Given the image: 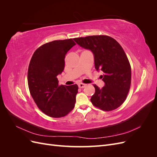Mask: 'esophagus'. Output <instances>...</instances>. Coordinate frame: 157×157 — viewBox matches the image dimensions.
<instances>
[{
	"label": "esophagus",
	"mask_w": 157,
	"mask_h": 157,
	"mask_svg": "<svg viewBox=\"0 0 157 157\" xmlns=\"http://www.w3.org/2000/svg\"><path fill=\"white\" fill-rule=\"evenodd\" d=\"M78 85V87L80 88H83L84 87H86V84H83V83H79Z\"/></svg>",
	"instance_id": "esophagus-1"
}]
</instances>
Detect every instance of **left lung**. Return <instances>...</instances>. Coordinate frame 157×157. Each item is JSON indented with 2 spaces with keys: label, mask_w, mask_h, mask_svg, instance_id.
Masks as SVG:
<instances>
[{
  "label": "left lung",
  "mask_w": 157,
  "mask_h": 157,
  "mask_svg": "<svg viewBox=\"0 0 157 157\" xmlns=\"http://www.w3.org/2000/svg\"><path fill=\"white\" fill-rule=\"evenodd\" d=\"M74 40L93 52L95 68L103 74L101 77L105 86L99 88L94 84L95 93L90 101L102 111L115 110L126 100L131 84V66L124 50L107 35L75 38Z\"/></svg>",
  "instance_id": "1"
}]
</instances>
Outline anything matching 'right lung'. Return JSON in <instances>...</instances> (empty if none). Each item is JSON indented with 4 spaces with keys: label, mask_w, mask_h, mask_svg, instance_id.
Instances as JSON below:
<instances>
[{
    "label": "right lung",
    "mask_w": 157,
    "mask_h": 157,
    "mask_svg": "<svg viewBox=\"0 0 157 157\" xmlns=\"http://www.w3.org/2000/svg\"><path fill=\"white\" fill-rule=\"evenodd\" d=\"M75 44L72 39L48 42L35 50L30 61V94L40 110L50 117H65L75 107L78 86H59L57 76L63 72L65 55Z\"/></svg>",
    "instance_id": "obj_1"
}]
</instances>
